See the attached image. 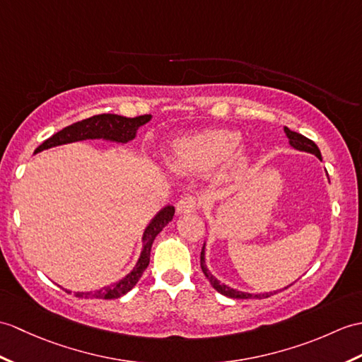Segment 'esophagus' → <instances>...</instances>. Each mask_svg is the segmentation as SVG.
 <instances>
[{
    "label": "esophagus",
    "mask_w": 362,
    "mask_h": 362,
    "mask_svg": "<svg viewBox=\"0 0 362 362\" xmlns=\"http://www.w3.org/2000/svg\"><path fill=\"white\" fill-rule=\"evenodd\" d=\"M200 206V200L196 196H183L177 204V213H192Z\"/></svg>",
    "instance_id": "esophagus-1"
}]
</instances>
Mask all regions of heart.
Wrapping results in <instances>:
<instances>
[{
	"label": "heart",
	"mask_w": 362,
	"mask_h": 362,
	"mask_svg": "<svg viewBox=\"0 0 362 362\" xmlns=\"http://www.w3.org/2000/svg\"><path fill=\"white\" fill-rule=\"evenodd\" d=\"M240 134L236 131H206L180 140L173 149L171 163L177 171L204 173L228 160L233 171L245 165V157L238 151Z\"/></svg>",
	"instance_id": "1"
}]
</instances>
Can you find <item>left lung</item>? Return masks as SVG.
I'll return each mask as SVG.
<instances>
[{
  "mask_svg": "<svg viewBox=\"0 0 362 362\" xmlns=\"http://www.w3.org/2000/svg\"><path fill=\"white\" fill-rule=\"evenodd\" d=\"M285 134H287V137L290 139V145L293 148H296L299 151H307V153H312L315 154L317 158H321V151L316 146V143L313 140L307 139L305 136H302L299 132L291 131L288 128H285ZM200 267H202V272L208 277L209 284L213 285V288L217 290L223 296H228V298H236V299H265V298H270L274 293H262V295H250V293H242L238 290H233L230 287H226L222 282H219L216 279V277L206 270V265H205V253H204V248H202V253H200Z\"/></svg>",
  "mask_w": 362,
  "mask_h": 362,
  "instance_id": "left-lung-1",
  "label": "left lung"
}]
</instances>
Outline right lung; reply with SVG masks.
Returning <instances> with one entry per match:
<instances>
[{"mask_svg": "<svg viewBox=\"0 0 362 362\" xmlns=\"http://www.w3.org/2000/svg\"><path fill=\"white\" fill-rule=\"evenodd\" d=\"M151 120V115H139V117H122L117 114H98L92 115L89 119H85L81 122L74 123L67 128L55 132L52 137L45 140L41 145L35 149V153L40 151L52 148L57 145H64V143L86 140V139H107L114 141H129L136 137V132L139 126L145 124ZM174 216V206H166L163 211L156 216V219L149 223L145 234H143V251L139 259L137 265L134 267V270L114 285L109 287L100 288L97 291H88V293H74L77 298L85 299H117L123 295H126L134 285L139 282L143 272L146 270L149 265V256H151V245L156 239L158 233L163 230V226L173 221Z\"/></svg>", "mask_w": 362, "mask_h": 362, "instance_id": "obj_1", "label": "right lung"}]
</instances>
